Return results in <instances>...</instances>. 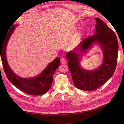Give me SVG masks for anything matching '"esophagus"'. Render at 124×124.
<instances>
[{
	"label": "esophagus",
	"instance_id": "esophagus-1",
	"mask_svg": "<svg viewBox=\"0 0 124 124\" xmlns=\"http://www.w3.org/2000/svg\"><path fill=\"white\" fill-rule=\"evenodd\" d=\"M60 62H61V63H62V64H66L67 62L65 58H63L61 59V60H60Z\"/></svg>",
	"mask_w": 124,
	"mask_h": 124
}]
</instances>
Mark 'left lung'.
Instances as JSON below:
<instances>
[{
    "instance_id": "8db88e82",
    "label": "left lung",
    "mask_w": 124,
    "mask_h": 124,
    "mask_svg": "<svg viewBox=\"0 0 124 124\" xmlns=\"http://www.w3.org/2000/svg\"><path fill=\"white\" fill-rule=\"evenodd\" d=\"M96 31L66 54L74 86L83 91H94L112 77L117 65L118 44L114 31L99 18H96ZM93 44L100 45L103 53L101 65L97 69L86 70L80 65L81 57Z\"/></svg>"
}]
</instances>
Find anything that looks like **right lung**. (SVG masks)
Returning <instances> with one entry per match:
<instances>
[{
	"label": "right lung",
	"mask_w": 124,
	"mask_h": 124,
	"mask_svg": "<svg viewBox=\"0 0 124 124\" xmlns=\"http://www.w3.org/2000/svg\"><path fill=\"white\" fill-rule=\"evenodd\" d=\"M18 25H14L7 33L1 44H0V58L7 78L14 86L29 95L38 96L46 93L51 87L53 75L60 65V58L49 63L39 75L32 78H21L11 69L6 57V47L9 39Z\"/></svg>",
	"instance_id": "1"
}]
</instances>
